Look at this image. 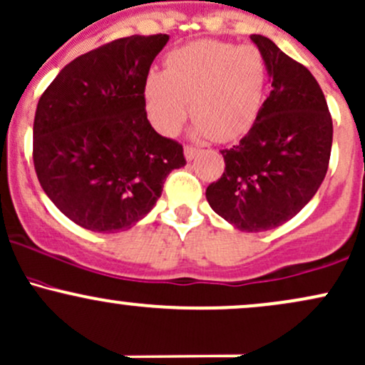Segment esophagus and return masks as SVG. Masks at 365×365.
Listing matches in <instances>:
<instances>
[{"instance_id":"obj_1","label":"esophagus","mask_w":365,"mask_h":365,"mask_svg":"<svg viewBox=\"0 0 365 365\" xmlns=\"http://www.w3.org/2000/svg\"><path fill=\"white\" fill-rule=\"evenodd\" d=\"M183 152H185V159H187V161H192V159H194L195 155L199 154V149H195V147L187 145L185 149H183Z\"/></svg>"}]
</instances>
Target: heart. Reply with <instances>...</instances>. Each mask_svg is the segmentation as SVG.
Instances as JSON below:
<instances>
[{"instance_id":"heart-1","label":"heart","mask_w":365,"mask_h":365,"mask_svg":"<svg viewBox=\"0 0 365 365\" xmlns=\"http://www.w3.org/2000/svg\"><path fill=\"white\" fill-rule=\"evenodd\" d=\"M267 66L253 45L202 39L171 51L166 71L145 79V109L152 126L171 137L194 115V135L230 142L246 133L262 107Z\"/></svg>"}]
</instances>
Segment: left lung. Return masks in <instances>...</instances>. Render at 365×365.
Returning <instances> with one entry per match:
<instances>
[{"label": "left lung", "instance_id": "left-lung-1", "mask_svg": "<svg viewBox=\"0 0 365 365\" xmlns=\"http://www.w3.org/2000/svg\"><path fill=\"white\" fill-rule=\"evenodd\" d=\"M272 91L237 145L222 150L225 171L206 189L216 215L242 232L280 227L298 215L327 173L332 119L317 79L274 41L251 34Z\"/></svg>", "mask_w": 365, "mask_h": 365}]
</instances>
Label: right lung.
<instances>
[{
    "mask_svg": "<svg viewBox=\"0 0 365 365\" xmlns=\"http://www.w3.org/2000/svg\"><path fill=\"white\" fill-rule=\"evenodd\" d=\"M170 36H130L74 58L36 107L33 159L45 194L67 218L114 234L140 222L183 147L150 126L145 79Z\"/></svg>",
    "mask_w": 365,
    "mask_h": 365,
    "instance_id": "right-lung-1",
    "label": "right lung"
}]
</instances>
